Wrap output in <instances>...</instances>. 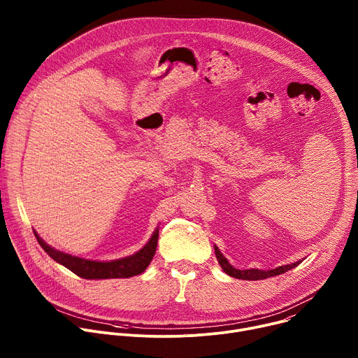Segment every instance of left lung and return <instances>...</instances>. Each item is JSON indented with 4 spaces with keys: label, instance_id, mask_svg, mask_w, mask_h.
<instances>
[{
    "label": "left lung",
    "instance_id": "obj_1",
    "mask_svg": "<svg viewBox=\"0 0 358 358\" xmlns=\"http://www.w3.org/2000/svg\"><path fill=\"white\" fill-rule=\"evenodd\" d=\"M215 249V257H217V261L220 264V266L222 268V271L235 278V279H242V280H262V279H268V278H272V276H278V275H282L293 268H296L299 264H301V259L294 262V264H289V265H283V266H278L275 269H268V271H262V269H245V271H241V269H236L234 268L228 259L224 257V255L221 253V250L218 249V246H214Z\"/></svg>",
    "mask_w": 358,
    "mask_h": 358
}]
</instances>
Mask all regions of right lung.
<instances>
[{"instance_id":"1","label":"right lung","mask_w":358,"mask_h":358,"mask_svg":"<svg viewBox=\"0 0 358 358\" xmlns=\"http://www.w3.org/2000/svg\"><path fill=\"white\" fill-rule=\"evenodd\" d=\"M38 243L42 249L59 265L65 266L75 275L83 279H122V278H131L136 275L143 273L147 266L150 265L152 257H155L157 242H159V227L152 232L148 242L136 253L130 257L115 259V261H92L79 257H73L71 253H65L59 249H55L48 245L38 234L34 231Z\"/></svg>"}]
</instances>
